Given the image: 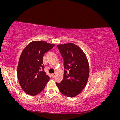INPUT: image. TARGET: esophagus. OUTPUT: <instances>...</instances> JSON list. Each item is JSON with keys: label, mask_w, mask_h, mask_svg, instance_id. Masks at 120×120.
Instances as JSON below:
<instances>
[{"label": "esophagus", "mask_w": 120, "mask_h": 120, "mask_svg": "<svg viewBox=\"0 0 120 120\" xmlns=\"http://www.w3.org/2000/svg\"><path fill=\"white\" fill-rule=\"evenodd\" d=\"M56 74V73H54V74H52V78H54V77H55Z\"/></svg>", "instance_id": "esophagus-1"}]
</instances>
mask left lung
Instances as JSON below:
<instances>
[{"mask_svg":"<svg viewBox=\"0 0 120 120\" xmlns=\"http://www.w3.org/2000/svg\"><path fill=\"white\" fill-rule=\"evenodd\" d=\"M64 59V78L56 82L64 95L74 97L86 86L89 75V66L86 54L81 48L71 43L57 45Z\"/></svg>","mask_w":120,"mask_h":120,"instance_id":"obj_1","label":"left lung"}]
</instances>
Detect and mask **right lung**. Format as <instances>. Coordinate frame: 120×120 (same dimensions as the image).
<instances>
[{
	"mask_svg": "<svg viewBox=\"0 0 120 120\" xmlns=\"http://www.w3.org/2000/svg\"><path fill=\"white\" fill-rule=\"evenodd\" d=\"M54 44L34 41L25 47L17 66V78L21 88L28 95L35 96L44 89L49 77L43 70V56Z\"/></svg>",
	"mask_w": 120,
	"mask_h": 120,
	"instance_id": "1",
	"label": "right lung"
}]
</instances>
